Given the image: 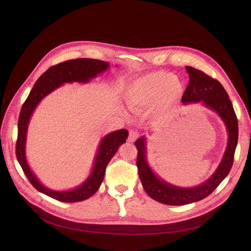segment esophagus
Here are the masks:
<instances>
[{"label": "esophagus", "instance_id": "esophagus-1", "mask_svg": "<svg viewBox=\"0 0 251 251\" xmlns=\"http://www.w3.org/2000/svg\"><path fill=\"white\" fill-rule=\"evenodd\" d=\"M139 136V132L137 130H130L129 131V137H128V140L129 142H134Z\"/></svg>", "mask_w": 251, "mask_h": 251}]
</instances>
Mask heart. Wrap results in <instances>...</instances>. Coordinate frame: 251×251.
<instances>
[{
    "instance_id": "b5f03b06",
    "label": "heart",
    "mask_w": 251,
    "mask_h": 251,
    "mask_svg": "<svg viewBox=\"0 0 251 251\" xmlns=\"http://www.w3.org/2000/svg\"><path fill=\"white\" fill-rule=\"evenodd\" d=\"M182 91L181 82L171 73L158 71L136 79L128 87L125 102L133 112L149 110L157 107L160 114L170 110L171 104Z\"/></svg>"
}]
</instances>
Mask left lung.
Here are the masks:
<instances>
[{
	"mask_svg": "<svg viewBox=\"0 0 251 251\" xmlns=\"http://www.w3.org/2000/svg\"><path fill=\"white\" fill-rule=\"evenodd\" d=\"M186 69L190 80L182 96V102L184 104L201 102L207 108L216 111L226 126L228 142L221 164L207 181L198 187L181 188L170 185L155 175L146 157V138L143 136L136 140L135 146L138 150L136 164L143 188L149 197L169 205H182L199 201L216 190L232 167L238 140L237 118L224 86L220 81L197 68L186 66Z\"/></svg>",
	"mask_w": 251,
	"mask_h": 251,
	"instance_id": "obj_1",
	"label": "left lung"
}]
</instances>
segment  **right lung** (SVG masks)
<instances>
[{"label":"right lung","instance_id":"1","mask_svg":"<svg viewBox=\"0 0 251 251\" xmlns=\"http://www.w3.org/2000/svg\"><path fill=\"white\" fill-rule=\"evenodd\" d=\"M108 62L92 58H76L53 65L35 81L26 100L22 106L18 122V139L16 144L17 159L33 188L59 201H81L87 200L98 191L104 178L106 167L118 151V148L126 142L128 131L126 129H120L107 134L100 142L93 169L87 180L74 190L57 192L50 190L41 184L27 165L25 158V139L30 116L42 99L63 83L89 82L92 78L108 69Z\"/></svg>","mask_w":251,"mask_h":251}]
</instances>
